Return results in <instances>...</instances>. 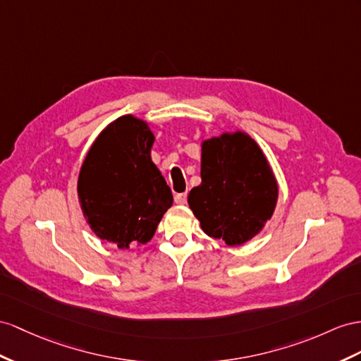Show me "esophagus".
<instances>
[{"mask_svg": "<svg viewBox=\"0 0 361 361\" xmlns=\"http://www.w3.org/2000/svg\"><path fill=\"white\" fill-rule=\"evenodd\" d=\"M186 201H188V193L186 192L177 193V195H175V202H177V204H186Z\"/></svg>", "mask_w": 361, "mask_h": 361, "instance_id": "obj_1", "label": "esophagus"}]
</instances>
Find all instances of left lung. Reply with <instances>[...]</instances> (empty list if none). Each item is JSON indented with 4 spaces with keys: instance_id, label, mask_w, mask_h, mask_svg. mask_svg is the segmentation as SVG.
<instances>
[{
    "instance_id": "obj_1",
    "label": "left lung",
    "mask_w": 361,
    "mask_h": 361,
    "mask_svg": "<svg viewBox=\"0 0 361 361\" xmlns=\"http://www.w3.org/2000/svg\"><path fill=\"white\" fill-rule=\"evenodd\" d=\"M201 184L189 206L204 233L241 245L257 235L273 215L277 183L259 146L244 133L202 142Z\"/></svg>"
}]
</instances>
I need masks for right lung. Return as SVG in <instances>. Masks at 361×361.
Returning a JSON list of instances; mask_svg holds the SVG:
<instances>
[{"instance_id":"obj_1","label":"right lung","mask_w":361,"mask_h":361,"mask_svg":"<svg viewBox=\"0 0 361 361\" xmlns=\"http://www.w3.org/2000/svg\"><path fill=\"white\" fill-rule=\"evenodd\" d=\"M154 134L143 120L123 116L108 125L82 164L78 193L100 239L118 248L151 241L172 192L151 160Z\"/></svg>"}]
</instances>
